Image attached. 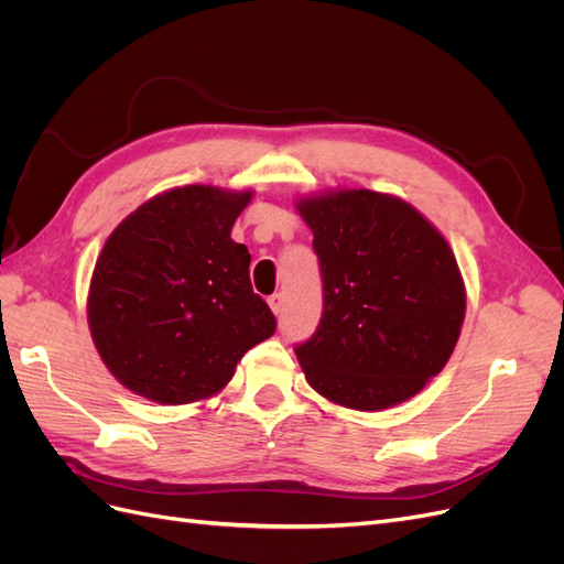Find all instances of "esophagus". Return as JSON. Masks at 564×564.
<instances>
[{"label":"esophagus","mask_w":564,"mask_h":564,"mask_svg":"<svg viewBox=\"0 0 564 564\" xmlns=\"http://www.w3.org/2000/svg\"><path fill=\"white\" fill-rule=\"evenodd\" d=\"M268 305H270V311H272V313H275V315H282V311H284L282 294H272V296L268 299Z\"/></svg>","instance_id":"34e87169"}]
</instances>
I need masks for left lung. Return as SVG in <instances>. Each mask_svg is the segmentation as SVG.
Returning a JSON list of instances; mask_svg holds the SVG:
<instances>
[{"mask_svg":"<svg viewBox=\"0 0 564 564\" xmlns=\"http://www.w3.org/2000/svg\"><path fill=\"white\" fill-rule=\"evenodd\" d=\"M313 230L324 313L296 346L305 381L357 412L406 402L445 369L466 317L449 242L412 204L365 187L296 202Z\"/></svg>","mask_w":564,"mask_h":564,"instance_id":"1","label":"left lung"}]
</instances>
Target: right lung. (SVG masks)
<instances>
[{"instance_id": "add662e5", "label": "right lung", "mask_w": 564, "mask_h": 564, "mask_svg": "<svg viewBox=\"0 0 564 564\" xmlns=\"http://www.w3.org/2000/svg\"><path fill=\"white\" fill-rule=\"evenodd\" d=\"M253 191L183 185L143 202L100 249L87 296L112 377L158 404L209 400L275 332L253 294L251 256L230 232Z\"/></svg>"}]
</instances>
